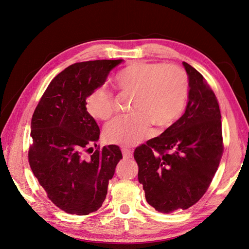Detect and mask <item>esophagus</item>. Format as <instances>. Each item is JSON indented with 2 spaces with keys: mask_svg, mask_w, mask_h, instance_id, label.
<instances>
[{
  "mask_svg": "<svg viewBox=\"0 0 249 249\" xmlns=\"http://www.w3.org/2000/svg\"><path fill=\"white\" fill-rule=\"evenodd\" d=\"M121 152H123L124 159H131L132 157V151L129 149H123L121 150Z\"/></svg>",
  "mask_w": 249,
  "mask_h": 249,
  "instance_id": "1",
  "label": "esophagus"
}]
</instances>
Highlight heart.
<instances>
[{
    "instance_id": "heart-1",
    "label": "heart",
    "mask_w": 249,
    "mask_h": 249,
    "mask_svg": "<svg viewBox=\"0 0 249 249\" xmlns=\"http://www.w3.org/2000/svg\"><path fill=\"white\" fill-rule=\"evenodd\" d=\"M114 86L121 95L132 96V114L112 120L104 135L107 142L130 147L142 141L152 123L163 128L178 119L189 83L177 65L134 61L117 72ZM86 107L94 118L107 120L114 113V98L105 88H95L87 96Z\"/></svg>"
}]
</instances>
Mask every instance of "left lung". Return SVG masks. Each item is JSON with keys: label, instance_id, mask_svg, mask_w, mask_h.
Returning a JSON list of instances; mask_svg holds the SVG:
<instances>
[{"label": "left lung", "instance_id": "8db88e82", "mask_svg": "<svg viewBox=\"0 0 249 249\" xmlns=\"http://www.w3.org/2000/svg\"><path fill=\"white\" fill-rule=\"evenodd\" d=\"M183 65L189 80L184 115L134 151L145 199L163 213L188 209L199 201L223 153L219 102L204 77L188 63Z\"/></svg>", "mask_w": 249, "mask_h": 249}]
</instances>
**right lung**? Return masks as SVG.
Here are the masks:
<instances>
[{"label":"right lung","instance_id":"obj_1","mask_svg":"<svg viewBox=\"0 0 249 249\" xmlns=\"http://www.w3.org/2000/svg\"><path fill=\"white\" fill-rule=\"evenodd\" d=\"M123 60L70 65L54 77L36 107L30 124L28 160L48 198L71 214L98 210L123 154L118 145L97 149L100 130L86 107L88 94L105 84ZM93 152V151H92Z\"/></svg>","mask_w":249,"mask_h":249}]
</instances>
